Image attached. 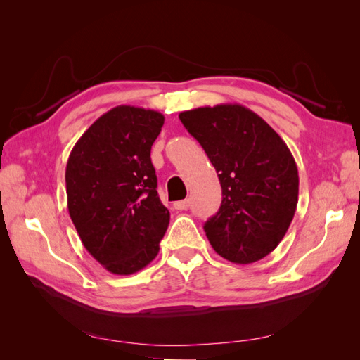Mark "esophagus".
Wrapping results in <instances>:
<instances>
[{"mask_svg":"<svg viewBox=\"0 0 360 360\" xmlns=\"http://www.w3.org/2000/svg\"><path fill=\"white\" fill-rule=\"evenodd\" d=\"M189 205H191V201H189V200H183V201L174 202V209H177V210H188Z\"/></svg>","mask_w":360,"mask_h":360,"instance_id":"1","label":"esophagus"}]
</instances>
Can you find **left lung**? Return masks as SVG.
<instances>
[{"label":"left lung","mask_w":360,"mask_h":360,"mask_svg":"<svg viewBox=\"0 0 360 360\" xmlns=\"http://www.w3.org/2000/svg\"><path fill=\"white\" fill-rule=\"evenodd\" d=\"M214 167L222 204L204 225L222 258L250 264L284 238L299 197L297 165L290 148L263 118L238 103L179 114Z\"/></svg>","instance_id":"8db88e82"}]
</instances>
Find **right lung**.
Listing matches in <instances>:
<instances>
[{"label":"right lung","instance_id":"right-lung-1","mask_svg":"<svg viewBox=\"0 0 360 360\" xmlns=\"http://www.w3.org/2000/svg\"><path fill=\"white\" fill-rule=\"evenodd\" d=\"M163 122L158 111L120 105L97 118L70 151V219L85 249L114 275L150 264L169 224L150 158Z\"/></svg>","mask_w":360,"mask_h":360}]
</instances>
